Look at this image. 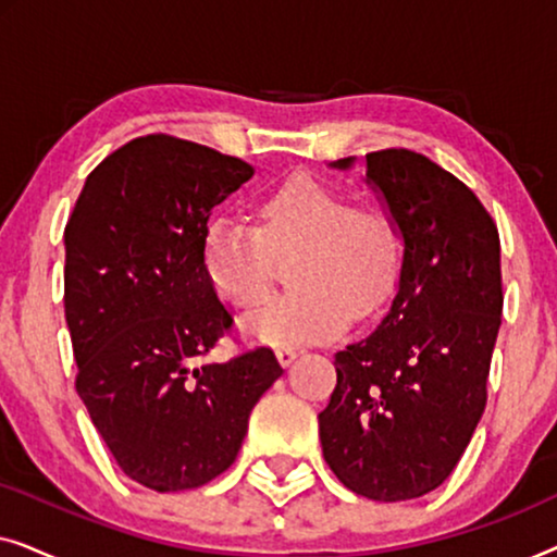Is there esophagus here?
I'll return each mask as SVG.
<instances>
[{"instance_id": "1", "label": "esophagus", "mask_w": 557, "mask_h": 557, "mask_svg": "<svg viewBox=\"0 0 557 557\" xmlns=\"http://www.w3.org/2000/svg\"><path fill=\"white\" fill-rule=\"evenodd\" d=\"M276 357H278V362L284 364V368H288V364H292L296 357H299V352H296L294 347H278L276 349Z\"/></svg>"}]
</instances>
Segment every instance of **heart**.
Listing matches in <instances>:
<instances>
[{"mask_svg": "<svg viewBox=\"0 0 557 557\" xmlns=\"http://www.w3.org/2000/svg\"><path fill=\"white\" fill-rule=\"evenodd\" d=\"M294 288L246 317L243 330L265 345L337 337L349 317L370 319L398 278V238L383 205L352 200L309 174H294L258 200V225L220 215L205 233L212 286L240 309L269 294L276 256H292Z\"/></svg>", "mask_w": 557, "mask_h": 557, "instance_id": "obj_1", "label": "heart"}]
</instances>
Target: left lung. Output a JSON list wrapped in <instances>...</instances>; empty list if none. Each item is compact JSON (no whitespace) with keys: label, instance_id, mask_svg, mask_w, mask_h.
Returning <instances> with one entry per match:
<instances>
[{"label":"left lung","instance_id":"left-lung-1","mask_svg":"<svg viewBox=\"0 0 557 557\" xmlns=\"http://www.w3.org/2000/svg\"><path fill=\"white\" fill-rule=\"evenodd\" d=\"M364 174L403 235L398 292L375 332L334 355L319 438L347 490L400 502L446 482L484 413L505 301L499 233L479 197L418 151H370Z\"/></svg>","mask_w":557,"mask_h":557}]
</instances>
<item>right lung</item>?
Wrapping results in <instances>:
<instances>
[{"mask_svg": "<svg viewBox=\"0 0 557 557\" xmlns=\"http://www.w3.org/2000/svg\"><path fill=\"white\" fill-rule=\"evenodd\" d=\"M250 177L238 157L149 134L88 174L67 218L75 391L119 469L149 490L223 474L284 372L271 347L202 362L233 330L205 269V233L215 205Z\"/></svg>", "mask_w": 557, "mask_h": 557, "instance_id": "add662e5", "label": "right lung"}]
</instances>
